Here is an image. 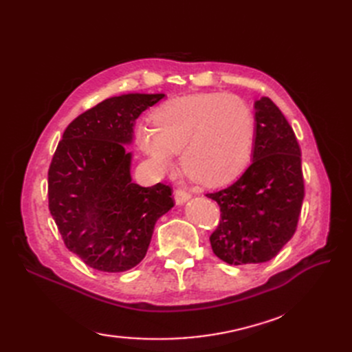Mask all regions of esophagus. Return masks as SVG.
Segmentation results:
<instances>
[{"label":"esophagus","mask_w":352,"mask_h":352,"mask_svg":"<svg viewBox=\"0 0 352 352\" xmlns=\"http://www.w3.org/2000/svg\"><path fill=\"white\" fill-rule=\"evenodd\" d=\"M188 199H190V194L188 192V190L177 189L175 192V201H176L177 206H184Z\"/></svg>","instance_id":"34e87169"}]
</instances>
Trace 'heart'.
Wrapping results in <instances>:
<instances>
[{
    "label": "heart",
    "instance_id": "b5f03b06",
    "mask_svg": "<svg viewBox=\"0 0 352 352\" xmlns=\"http://www.w3.org/2000/svg\"><path fill=\"white\" fill-rule=\"evenodd\" d=\"M153 126L138 127L141 150L158 167H168L172 153H180L184 172L199 184L232 179L252 150L251 109L232 94H195L167 101L154 111Z\"/></svg>",
    "mask_w": 352,
    "mask_h": 352
}]
</instances>
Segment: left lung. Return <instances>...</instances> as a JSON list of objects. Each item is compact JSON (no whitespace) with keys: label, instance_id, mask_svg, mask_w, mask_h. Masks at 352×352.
Masks as SVG:
<instances>
[{"label":"left lung","instance_id":"obj_1","mask_svg":"<svg viewBox=\"0 0 352 352\" xmlns=\"http://www.w3.org/2000/svg\"><path fill=\"white\" fill-rule=\"evenodd\" d=\"M251 166L235 182L206 197L221 220L210 236L212 252L228 264L276 257L295 233L304 199L301 150L292 127L270 98L254 102Z\"/></svg>","mask_w":352,"mask_h":352}]
</instances>
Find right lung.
Returning a JSON list of instances; mask_svg holds the SVG:
<instances>
[{"label":"right lung","instance_id":"1","mask_svg":"<svg viewBox=\"0 0 352 352\" xmlns=\"http://www.w3.org/2000/svg\"><path fill=\"white\" fill-rule=\"evenodd\" d=\"M164 94H122L76 117L63 133L48 170V201L66 247L101 272L140 264L157 220L175 202L163 184L132 182L136 119Z\"/></svg>","mask_w":352,"mask_h":352}]
</instances>
